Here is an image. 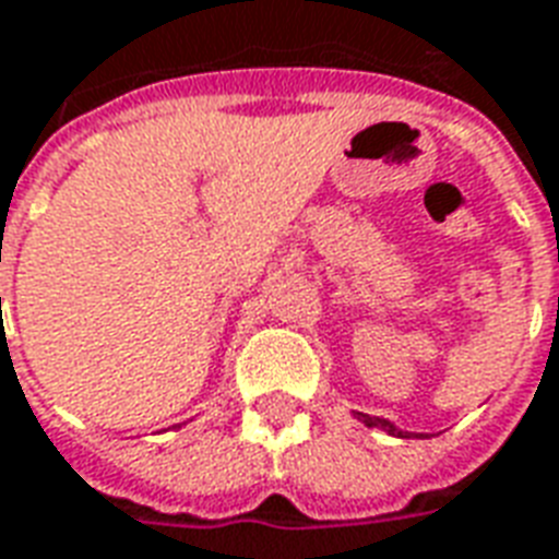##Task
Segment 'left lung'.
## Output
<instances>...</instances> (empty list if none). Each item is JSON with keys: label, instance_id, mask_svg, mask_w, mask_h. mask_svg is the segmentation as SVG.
Instances as JSON below:
<instances>
[{"label": "left lung", "instance_id": "left-lung-1", "mask_svg": "<svg viewBox=\"0 0 559 559\" xmlns=\"http://www.w3.org/2000/svg\"><path fill=\"white\" fill-rule=\"evenodd\" d=\"M358 420H361V424H367V427L384 429L388 436H396V438H408V436H412V432H403V429H396L394 424H391V420H384V417H370V415H361V412H358Z\"/></svg>", "mask_w": 559, "mask_h": 559}]
</instances>
